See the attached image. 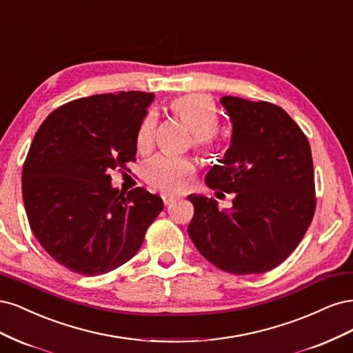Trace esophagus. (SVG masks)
<instances>
[{
  "mask_svg": "<svg viewBox=\"0 0 353 353\" xmlns=\"http://www.w3.org/2000/svg\"><path fill=\"white\" fill-rule=\"evenodd\" d=\"M163 201H164V205H165V207H168L170 203H173V202L176 201V198H174V196H168V195H164V196H163Z\"/></svg>",
  "mask_w": 353,
  "mask_h": 353,
  "instance_id": "obj_1",
  "label": "esophagus"
}]
</instances>
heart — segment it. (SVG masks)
I'll list each match as a JSON object with an SVG mask.
<instances>
[{"label": "heart", "instance_id": "1", "mask_svg": "<svg viewBox=\"0 0 353 353\" xmlns=\"http://www.w3.org/2000/svg\"><path fill=\"white\" fill-rule=\"evenodd\" d=\"M168 111L192 132L190 145L203 157H212L220 148V132L217 129L219 110L211 97L205 94H185L168 102ZM157 119L152 112L142 119L134 136V146L139 154H146L152 148ZM193 164L185 158L155 157L145 165L143 177L148 185L164 193H177L186 188L193 176Z\"/></svg>", "mask_w": 353, "mask_h": 353}]
</instances>
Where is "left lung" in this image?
I'll return each instance as SVG.
<instances>
[{"label": "left lung", "mask_w": 353, "mask_h": 353, "mask_svg": "<svg viewBox=\"0 0 353 353\" xmlns=\"http://www.w3.org/2000/svg\"><path fill=\"white\" fill-rule=\"evenodd\" d=\"M221 104L233 123L232 143L205 181L217 192H233V207L219 210L214 199L190 195L195 214L188 233L217 268L259 274L296 249L314 219L311 146L279 105L237 97H224Z\"/></svg>", "instance_id": "obj_1"}]
</instances>
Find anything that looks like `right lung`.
Wrapping results in <instances>:
<instances>
[{
  "label": "right lung",
  "mask_w": 353,
  "mask_h": 353,
  "mask_svg": "<svg viewBox=\"0 0 353 353\" xmlns=\"http://www.w3.org/2000/svg\"><path fill=\"white\" fill-rule=\"evenodd\" d=\"M154 94L79 98L54 110L32 141L21 192L32 233L60 265L99 276L132 259L164 208L143 188H111L136 160L134 136Z\"/></svg>",
  "instance_id": "add662e5"
}]
</instances>
